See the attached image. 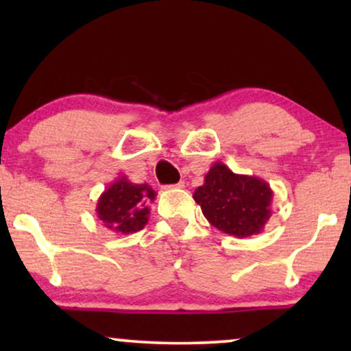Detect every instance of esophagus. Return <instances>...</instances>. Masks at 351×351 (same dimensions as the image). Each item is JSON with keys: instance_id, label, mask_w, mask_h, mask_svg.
I'll return each instance as SVG.
<instances>
[{"instance_id": "obj_1", "label": "esophagus", "mask_w": 351, "mask_h": 351, "mask_svg": "<svg viewBox=\"0 0 351 351\" xmlns=\"http://www.w3.org/2000/svg\"><path fill=\"white\" fill-rule=\"evenodd\" d=\"M185 186V182H179V184H176V185H171L169 189H184Z\"/></svg>"}]
</instances>
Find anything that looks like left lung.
Instances as JSON below:
<instances>
[{"label":"left lung","mask_w":351,"mask_h":351,"mask_svg":"<svg viewBox=\"0 0 351 351\" xmlns=\"http://www.w3.org/2000/svg\"><path fill=\"white\" fill-rule=\"evenodd\" d=\"M193 198L208 222L237 238L261 233L271 217L273 190L263 179L234 174L223 162H214Z\"/></svg>","instance_id":"1"}]
</instances>
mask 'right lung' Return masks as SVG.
<instances>
[{"mask_svg":"<svg viewBox=\"0 0 351 351\" xmlns=\"http://www.w3.org/2000/svg\"><path fill=\"white\" fill-rule=\"evenodd\" d=\"M156 198V191L148 184H132L128 177H118L100 195L95 214L104 227L114 233L129 234L142 230L148 222V204Z\"/></svg>","mask_w":351,"mask_h":351,"instance_id":"add662e5","label":"right lung"}]
</instances>
